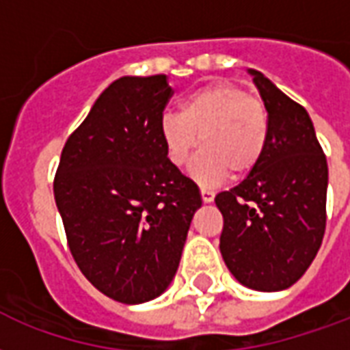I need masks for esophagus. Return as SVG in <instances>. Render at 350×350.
<instances>
[{
  "label": "esophagus",
  "mask_w": 350,
  "mask_h": 350,
  "mask_svg": "<svg viewBox=\"0 0 350 350\" xmlns=\"http://www.w3.org/2000/svg\"><path fill=\"white\" fill-rule=\"evenodd\" d=\"M201 200L205 201V203H211L214 200V190H211V188H201Z\"/></svg>",
  "instance_id": "1"
}]
</instances>
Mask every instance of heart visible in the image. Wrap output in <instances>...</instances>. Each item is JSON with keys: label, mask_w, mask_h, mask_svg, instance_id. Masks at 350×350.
I'll return each mask as SVG.
<instances>
[{"label": "heart", "mask_w": 350, "mask_h": 350, "mask_svg": "<svg viewBox=\"0 0 350 350\" xmlns=\"http://www.w3.org/2000/svg\"><path fill=\"white\" fill-rule=\"evenodd\" d=\"M269 113L262 102L234 83L213 81L164 113L160 136L172 164L183 167L193 149L203 147L192 164V177L203 186L220 185L256 170L269 144Z\"/></svg>", "instance_id": "obj_1"}]
</instances>
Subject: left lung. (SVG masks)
Listing matches in <instances>:
<instances>
[{"instance_id": "obj_1", "label": "left lung", "mask_w": 350, "mask_h": 350, "mask_svg": "<svg viewBox=\"0 0 350 350\" xmlns=\"http://www.w3.org/2000/svg\"><path fill=\"white\" fill-rule=\"evenodd\" d=\"M269 113V144L256 170L216 196L220 252L242 285L282 291L317 256L326 228L328 165L308 111L250 70Z\"/></svg>"}]
</instances>
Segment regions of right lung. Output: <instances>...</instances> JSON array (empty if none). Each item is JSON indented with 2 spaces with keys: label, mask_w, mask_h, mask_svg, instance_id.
<instances>
[{
  "label": "right lung",
  "mask_w": 350,
  "mask_h": 350,
  "mask_svg": "<svg viewBox=\"0 0 350 350\" xmlns=\"http://www.w3.org/2000/svg\"><path fill=\"white\" fill-rule=\"evenodd\" d=\"M172 94L165 74L109 83L68 136L53 178L74 261L122 304L167 289L201 206L200 188L172 164L160 136Z\"/></svg>",
  "instance_id": "add662e5"
}]
</instances>
